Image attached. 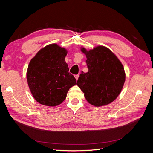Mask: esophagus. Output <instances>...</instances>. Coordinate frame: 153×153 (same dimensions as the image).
Here are the masks:
<instances>
[{"instance_id": "1", "label": "esophagus", "mask_w": 153, "mask_h": 153, "mask_svg": "<svg viewBox=\"0 0 153 153\" xmlns=\"http://www.w3.org/2000/svg\"><path fill=\"white\" fill-rule=\"evenodd\" d=\"M75 78H76V80H77L78 77H79V75H75Z\"/></svg>"}]
</instances>
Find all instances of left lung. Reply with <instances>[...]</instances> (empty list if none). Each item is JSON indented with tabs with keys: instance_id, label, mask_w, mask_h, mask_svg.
I'll list each match as a JSON object with an SVG mask.
<instances>
[{
	"instance_id": "8db88e82",
	"label": "left lung",
	"mask_w": 153,
	"mask_h": 153,
	"mask_svg": "<svg viewBox=\"0 0 153 153\" xmlns=\"http://www.w3.org/2000/svg\"><path fill=\"white\" fill-rule=\"evenodd\" d=\"M80 50L87 57L88 72L81 73L76 85L88 103L96 107L107 105L116 99L123 89L126 73L121 62L112 51L98 45Z\"/></svg>"
}]
</instances>
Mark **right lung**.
Here are the masks:
<instances>
[{"label": "right lung", "instance_id": "1", "mask_svg": "<svg viewBox=\"0 0 153 153\" xmlns=\"http://www.w3.org/2000/svg\"><path fill=\"white\" fill-rule=\"evenodd\" d=\"M68 50L56 43L39 50L29 62L27 80L34 98L41 105L56 106L66 99L69 89L76 84L69 73L65 57Z\"/></svg>", "mask_w": 153, "mask_h": 153}]
</instances>
